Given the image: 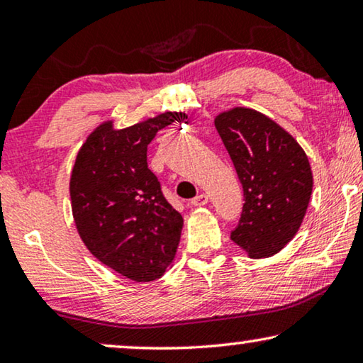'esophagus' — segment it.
<instances>
[{"label": "esophagus", "instance_id": "esophagus-1", "mask_svg": "<svg viewBox=\"0 0 363 363\" xmlns=\"http://www.w3.org/2000/svg\"><path fill=\"white\" fill-rule=\"evenodd\" d=\"M207 202H208V196H207V194H203V192L199 194L197 197H194L192 201H191V203H192L194 207H202V206H206Z\"/></svg>", "mask_w": 363, "mask_h": 363}]
</instances>
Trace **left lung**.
<instances>
[{
	"label": "left lung",
	"instance_id": "obj_1",
	"mask_svg": "<svg viewBox=\"0 0 363 363\" xmlns=\"http://www.w3.org/2000/svg\"><path fill=\"white\" fill-rule=\"evenodd\" d=\"M243 186V211L230 238L250 258L277 255L298 233L313 194L299 143L269 116L235 106L213 120Z\"/></svg>",
	"mask_w": 363,
	"mask_h": 363
}]
</instances>
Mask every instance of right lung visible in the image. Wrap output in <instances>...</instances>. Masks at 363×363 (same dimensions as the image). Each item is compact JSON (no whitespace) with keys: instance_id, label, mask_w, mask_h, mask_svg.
<instances>
[{"instance_id":"obj_1","label":"right lung","mask_w":363,"mask_h":363,"mask_svg":"<svg viewBox=\"0 0 363 363\" xmlns=\"http://www.w3.org/2000/svg\"><path fill=\"white\" fill-rule=\"evenodd\" d=\"M182 111L128 128L104 121L90 133L70 174V202L82 242L94 257L136 283L155 281L174 262L182 216L147 167V145Z\"/></svg>"}]
</instances>
